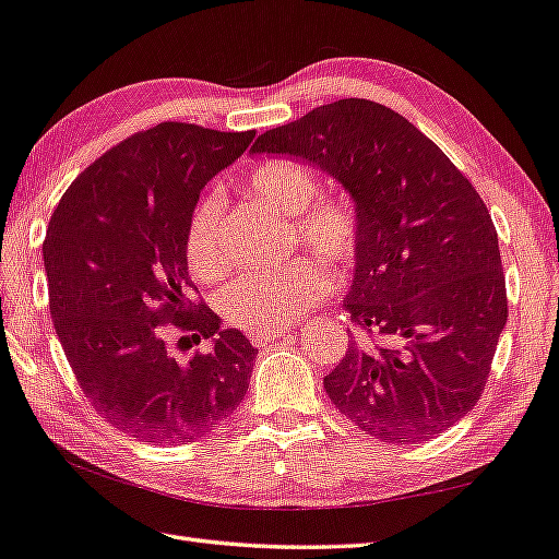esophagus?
Wrapping results in <instances>:
<instances>
[{
	"mask_svg": "<svg viewBox=\"0 0 559 559\" xmlns=\"http://www.w3.org/2000/svg\"><path fill=\"white\" fill-rule=\"evenodd\" d=\"M285 333H290L288 329H269V331H257V333H250V343L254 345V347H264L266 343H271V341H278V338H283Z\"/></svg>",
	"mask_w": 559,
	"mask_h": 559,
	"instance_id": "esophagus-1",
	"label": "esophagus"
}]
</instances>
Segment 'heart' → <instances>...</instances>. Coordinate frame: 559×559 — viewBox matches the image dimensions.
Segmentation results:
<instances>
[{"instance_id":"1","label":"heart","mask_w":559,"mask_h":559,"mask_svg":"<svg viewBox=\"0 0 559 559\" xmlns=\"http://www.w3.org/2000/svg\"><path fill=\"white\" fill-rule=\"evenodd\" d=\"M250 190L259 202L290 216L297 240L331 266L349 269L357 262L361 221L355 204L338 198H319L321 186L307 166L266 162L250 176ZM221 216L224 198L218 190L206 192L190 216L186 257L198 281H212L226 269ZM331 290V271L317 259L297 257L283 266L236 278L221 293L218 309L230 326L257 333L300 319Z\"/></svg>"}]
</instances>
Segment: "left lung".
I'll return each mask as SVG.
<instances>
[{"mask_svg": "<svg viewBox=\"0 0 559 559\" xmlns=\"http://www.w3.org/2000/svg\"><path fill=\"white\" fill-rule=\"evenodd\" d=\"M250 152L326 171L361 221L343 305L361 338L323 379L333 405L383 443L455 426L508 323L498 233L474 186L405 116L357 97L271 128Z\"/></svg>", "mask_w": 559, "mask_h": 559, "instance_id": "8db88e82", "label": "left lung"}]
</instances>
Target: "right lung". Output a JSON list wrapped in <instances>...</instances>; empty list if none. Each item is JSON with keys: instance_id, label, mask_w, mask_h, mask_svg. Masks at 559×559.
<instances>
[{"instance_id": "add662e5", "label": "right lung", "mask_w": 559, "mask_h": 559, "mask_svg": "<svg viewBox=\"0 0 559 559\" xmlns=\"http://www.w3.org/2000/svg\"><path fill=\"white\" fill-rule=\"evenodd\" d=\"M254 131L166 121L104 152L63 192L43 245L49 309L85 397L104 419L154 445L192 443L236 409L257 349L194 302L186 236L200 190ZM174 330L212 337L186 366Z\"/></svg>"}]
</instances>
